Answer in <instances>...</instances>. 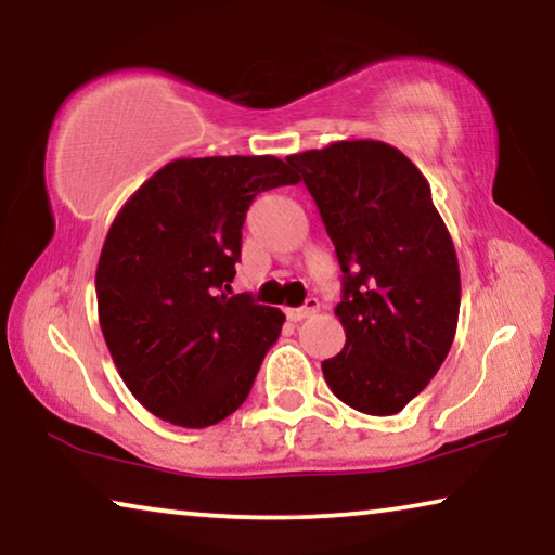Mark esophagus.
<instances>
[{"label": "esophagus", "instance_id": "esophagus-1", "mask_svg": "<svg viewBox=\"0 0 555 555\" xmlns=\"http://www.w3.org/2000/svg\"><path fill=\"white\" fill-rule=\"evenodd\" d=\"M317 311H319V299H306L301 309H286V317L288 321H301V319L313 317Z\"/></svg>", "mask_w": 555, "mask_h": 555}]
</instances>
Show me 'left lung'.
Segmentation results:
<instances>
[{
  "label": "left lung",
  "mask_w": 555,
  "mask_h": 555,
  "mask_svg": "<svg viewBox=\"0 0 555 555\" xmlns=\"http://www.w3.org/2000/svg\"><path fill=\"white\" fill-rule=\"evenodd\" d=\"M319 206L344 274L341 353L321 363L336 399L391 416L441 369L456 336L461 274L431 186L406 154L351 139L286 156Z\"/></svg>",
  "instance_id": "1"
}]
</instances>
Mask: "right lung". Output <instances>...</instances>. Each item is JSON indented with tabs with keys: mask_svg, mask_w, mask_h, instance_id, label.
I'll return each instance as SVG.
<instances>
[{
	"mask_svg": "<svg viewBox=\"0 0 555 555\" xmlns=\"http://www.w3.org/2000/svg\"><path fill=\"white\" fill-rule=\"evenodd\" d=\"M296 181L271 154L173 159L114 217L96 263L99 326L154 416L206 428L246 401L286 317L225 292L254 196Z\"/></svg>",
	"mask_w": 555,
	"mask_h": 555,
	"instance_id": "add662e5",
	"label": "right lung"
}]
</instances>
